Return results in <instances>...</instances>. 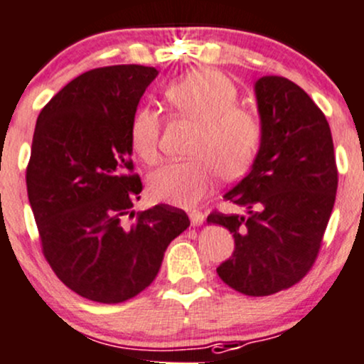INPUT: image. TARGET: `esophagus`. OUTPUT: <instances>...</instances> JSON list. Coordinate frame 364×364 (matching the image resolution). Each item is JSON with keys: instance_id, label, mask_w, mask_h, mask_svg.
Instances as JSON below:
<instances>
[{"instance_id": "esophagus-1", "label": "esophagus", "mask_w": 364, "mask_h": 364, "mask_svg": "<svg viewBox=\"0 0 364 364\" xmlns=\"http://www.w3.org/2000/svg\"><path fill=\"white\" fill-rule=\"evenodd\" d=\"M189 218H191V224L196 228V225H201L203 220H205V215L201 212H198V210H193V212H189Z\"/></svg>"}]
</instances>
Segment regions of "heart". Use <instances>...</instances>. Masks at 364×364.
<instances>
[{
    "label": "heart",
    "instance_id": "b5f03b06",
    "mask_svg": "<svg viewBox=\"0 0 364 364\" xmlns=\"http://www.w3.org/2000/svg\"><path fill=\"white\" fill-rule=\"evenodd\" d=\"M165 99L178 114L199 123L191 146L193 159L159 168L149 181L154 201L193 206L212 193L218 173L237 178L250 170L264 139L259 112L237 104L240 90L217 69H198L168 85ZM161 121L151 107L136 109L130 121V146L144 163L159 159Z\"/></svg>",
    "mask_w": 364,
    "mask_h": 364
}]
</instances>
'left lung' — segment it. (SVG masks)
<instances>
[{
    "label": "left lung",
    "instance_id": "left-lung-1",
    "mask_svg": "<svg viewBox=\"0 0 364 364\" xmlns=\"http://www.w3.org/2000/svg\"><path fill=\"white\" fill-rule=\"evenodd\" d=\"M264 139L252 170L225 193L246 215L212 212L210 224L232 232L234 252L217 267L236 291L267 296L312 269L335 205L338 170L323 111L281 76L255 83Z\"/></svg>",
    "mask_w": 364,
    "mask_h": 364
}]
</instances>
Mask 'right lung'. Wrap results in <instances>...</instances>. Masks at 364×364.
Listing matches in <instances>:
<instances>
[{"label":"right lung","mask_w":364,"mask_h":364,"mask_svg":"<svg viewBox=\"0 0 364 364\" xmlns=\"http://www.w3.org/2000/svg\"><path fill=\"white\" fill-rule=\"evenodd\" d=\"M156 76V68L135 64L92 69L36 121L26 182L41 252L65 287L93 302L119 304L146 290L168 245L191 224L175 206L130 212L142 193L130 121Z\"/></svg>","instance_id":"1"}]
</instances>
